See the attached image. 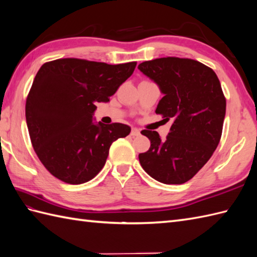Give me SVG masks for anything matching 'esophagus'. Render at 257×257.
Wrapping results in <instances>:
<instances>
[{"mask_svg": "<svg viewBox=\"0 0 257 257\" xmlns=\"http://www.w3.org/2000/svg\"><path fill=\"white\" fill-rule=\"evenodd\" d=\"M130 135L133 137H138V136H140V130L138 128H133Z\"/></svg>", "mask_w": 257, "mask_h": 257, "instance_id": "1", "label": "esophagus"}]
</instances>
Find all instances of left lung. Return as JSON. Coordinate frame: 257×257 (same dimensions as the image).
<instances>
[{"label":"left lung","instance_id":"1","mask_svg":"<svg viewBox=\"0 0 257 257\" xmlns=\"http://www.w3.org/2000/svg\"><path fill=\"white\" fill-rule=\"evenodd\" d=\"M164 96L156 112L173 123L166 139L142 130L151 147L139 154L149 175L164 184H184L211 158L221 139L225 97L214 71L188 58L166 57L138 65Z\"/></svg>","mask_w":257,"mask_h":257}]
</instances>
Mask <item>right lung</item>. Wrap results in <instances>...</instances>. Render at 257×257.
Returning a JSON list of instances; mask_svg holds the SVG:
<instances>
[{
  "label": "right lung",
  "mask_w": 257,
  "mask_h": 257,
  "mask_svg": "<svg viewBox=\"0 0 257 257\" xmlns=\"http://www.w3.org/2000/svg\"><path fill=\"white\" fill-rule=\"evenodd\" d=\"M137 62L107 64L64 58L46 62L26 99V121L40 162L58 180L83 184L104 168L111 143L128 124L93 122L96 103L109 101L134 73Z\"/></svg>",
  "instance_id": "1"
}]
</instances>
